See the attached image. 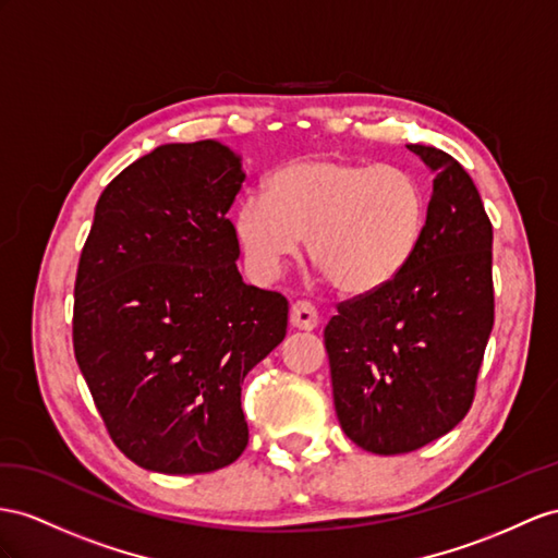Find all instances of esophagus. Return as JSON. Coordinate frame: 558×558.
<instances>
[{
	"instance_id": "34e87169",
	"label": "esophagus",
	"mask_w": 558,
	"mask_h": 558,
	"mask_svg": "<svg viewBox=\"0 0 558 558\" xmlns=\"http://www.w3.org/2000/svg\"><path fill=\"white\" fill-rule=\"evenodd\" d=\"M318 323H320L318 311L313 308L308 302H294V304H292L290 325L294 327V330L311 332V330H316Z\"/></svg>"
}]
</instances>
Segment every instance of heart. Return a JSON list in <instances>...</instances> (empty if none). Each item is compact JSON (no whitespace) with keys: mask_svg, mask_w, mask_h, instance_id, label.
Masks as SVG:
<instances>
[{"mask_svg":"<svg viewBox=\"0 0 558 558\" xmlns=\"http://www.w3.org/2000/svg\"><path fill=\"white\" fill-rule=\"evenodd\" d=\"M426 195L396 165L304 157L278 167L264 195L242 197L233 235L254 278L276 280L306 240L335 290L369 294L391 282L420 247Z\"/></svg>","mask_w":558,"mask_h":558,"instance_id":"obj_1","label":"heart"}]
</instances>
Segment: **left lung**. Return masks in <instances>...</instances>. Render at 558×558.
I'll return each mask as SVG.
<instances>
[{
	"label": "left lung",
	"mask_w": 558,
	"mask_h": 558,
	"mask_svg": "<svg viewBox=\"0 0 558 558\" xmlns=\"http://www.w3.org/2000/svg\"><path fill=\"white\" fill-rule=\"evenodd\" d=\"M434 174L420 247L384 288L325 327L335 410L367 452L401 454L464 420L493 330V226L464 167L410 143Z\"/></svg>",
	"instance_id": "obj_1"
}]
</instances>
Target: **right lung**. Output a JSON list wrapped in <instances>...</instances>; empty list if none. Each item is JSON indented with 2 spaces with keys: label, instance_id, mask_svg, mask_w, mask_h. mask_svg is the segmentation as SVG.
<instances>
[{
  "label": "right lung",
  "instance_id": "add662e5",
  "mask_svg": "<svg viewBox=\"0 0 558 558\" xmlns=\"http://www.w3.org/2000/svg\"><path fill=\"white\" fill-rule=\"evenodd\" d=\"M242 181L219 141L165 143L106 185L84 242L75 359L110 438L157 474L238 460L242 379L288 332V299L235 266L226 214Z\"/></svg>",
  "mask_w": 558,
  "mask_h": 558
}]
</instances>
